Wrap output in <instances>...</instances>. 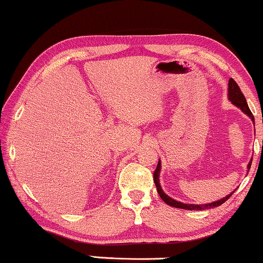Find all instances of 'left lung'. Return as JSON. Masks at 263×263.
Segmentation results:
<instances>
[{"label":"left lung","instance_id":"obj_1","mask_svg":"<svg viewBox=\"0 0 263 263\" xmlns=\"http://www.w3.org/2000/svg\"><path fill=\"white\" fill-rule=\"evenodd\" d=\"M228 98L230 102H231L233 105H236L238 109H240L243 111L244 114L247 115L248 117L250 118L251 121L254 122V125H255V120H254V116L253 114H251V111L249 109V106H248V103L246 100V97L242 92H240V88L239 86L236 84V81L233 80V79H230L229 80V88H228ZM251 161H253V158H251V160L249 161V164H248V170H250V166H251ZM160 170H161V161L159 159L158 161V165H157V168L156 171H154L153 174V178H154V183H156V186H157V192L159 194V196L161 197V200L164 201L165 203L168 204V206H172V207H176V208H182V210H188V211H204V210H210V208H214V207H218L220 206L225 202V201H228L230 199V196L232 195L233 193H235V190L231 194H229V195H226L225 197H222L220 200H217L214 201V202H210V203H204V204H195V203H184V202H181V201H177V200H174L172 197H170L167 195V194L164 193V190L161 189V185H160V181H159V176H160Z\"/></svg>","mask_w":263,"mask_h":263}]
</instances>
